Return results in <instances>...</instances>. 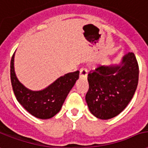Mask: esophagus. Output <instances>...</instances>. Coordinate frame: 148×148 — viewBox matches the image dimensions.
I'll return each mask as SVG.
<instances>
[{"instance_id": "1", "label": "esophagus", "mask_w": 148, "mask_h": 148, "mask_svg": "<svg viewBox=\"0 0 148 148\" xmlns=\"http://www.w3.org/2000/svg\"><path fill=\"white\" fill-rule=\"evenodd\" d=\"M87 75H88V71L86 69L82 68L80 70V77L87 78Z\"/></svg>"}]
</instances>
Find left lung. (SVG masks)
Segmentation results:
<instances>
[{
	"label": "left lung",
	"mask_w": 148,
	"mask_h": 148,
	"mask_svg": "<svg viewBox=\"0 0 148 148\" xmlns=\"http://www.w3.org/2000/svg\"><path fill=\"white\" fill-rule=\"evenodd\" d=\"M139 66L135 55L129 52L119 65L100 66L88 74L85 100L90 112L107 120L121 113L137 88Z\"/></svg>",
	"instance_id": "8db88e82"
}]
</instances>
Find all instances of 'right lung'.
<instances>
[{
    "instance_id": "add662e5",
    "label": "right lung",
    "mask_w": 148,
    "mask_h": 148,
    "mask_svg": "<svg viewBox=\"0 0 148 148\" xmlns=\"http://www.w3.org/2000/svg\"><path fill=\"white\" fill-rule=\"evenodd\" d=\"M13 54L10 72L11 82L16 99L30 114L40 119L54 117L61 110L66 96L79 77V71L61 76L42 90L33 91L25 87L18 80L14 70Z\"/></svg>"
}]
</instances>
